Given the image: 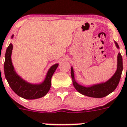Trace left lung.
I'll use <instances>...</instances> for the list:
<instances>
[{"label":"left lung","instance_id":"1","mask_svg":"<svg viewBox=\"0 0 127 127\" xmlns=\"http://www.w3.org/2000/svg\"><path fill=\"white\" fill-rule=\"evenodd\" d=\"M115 44L117 49H119V46L115 41H114ZM123 71V58L121 53L117 55V69L113 76L106 81H103L100 83L92 84L89 86H84L75 80L74 74V70L72 66L71 67V75L72 79L73 85L75 89L79 93L87 97H94V98H102L108 95L117 88L118 84L119 83L120 79L121 77Z\"/></svg>","mask_w":127,"mask_h":127}]
</instances>
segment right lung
<instances>
[{"instance_id": "add662e5", "label": "right lung", "mask_w": 127, "mask_h": 127, "mask_svg": "<svg viewBox=\"0 0 127 127\" xmlns=\"http://www.w3.org/2000/svg\"><path fill=\"white\" fill-rule=\"evenodd\" d=\"M12 35L11 38H14ZM12 44H9L5 54V62L4 64V75L10 87L18 96L26 99H36L44 97L48 93L51 87V79L59 64H55L50 67L47 71L44 81L39 83H32L26 81L16 71L12 62Z\"/></svg>"}]
</instances>
